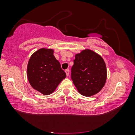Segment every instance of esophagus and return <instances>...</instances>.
Wrapping results in <instances>:
<instances>
[{"instance_id": "obj_1", "label": "esophagus", "mask_w": 135, "mask_h": 135, "mask_svg": "<svg viewBox=\"0 0 135 135\" xmlns=\"http://www.w3.org/2000/svg\"><path fill=\"white\" fill-rule=\"evenodd\" d=\"M65 73L66 74V75H67L68 77L69 76V69H66V71H65Z\"/></svg>"}]
</instances>
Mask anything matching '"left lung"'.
Wrapping results in <instances>:
<instances>
[{"label":"left lung","instance_id":"obj_1","mask_svg":"<svg viewBox=\"0 0 135 135\" xmlns=\"http://www.w3.org/2000/svg\"><path fill=\"white\" fill-rule=\"evenodd\" d=\"M71 79L79 93L85 97L97 94L107 79L106 64L100 55L90 49L75 55Z\"/></svg>","mask_w":135,"mask_h":135}]
</instances>
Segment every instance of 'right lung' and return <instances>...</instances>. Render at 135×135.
Listing matches in <instances>:
<instances>
[{
    "instance_id": "add662e5",
    "label": "right lung",
    "mask_w": 135,
    "mask_h": 135,
    "mask_svg": "<svg viewBox=\"0 0 135 135\" xmlns=\"http://www.w3.org/2000/svg\"><path fill=\"white\" fill-rule=\"evenodd\" d=\"M54 50L42 48L33 53L27 66V77L34 90L49 95L56 90L66 74L53 55Z\"/></svg>"
}]
</instances>
